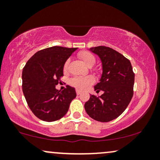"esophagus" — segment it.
<instances>
[{
	"label": "esophagus",
	"instance_id": "esophagus-1",
	"mask_svg": "<svg viewBox=\"0 0 160 160\" xmlns=\"http://www.w3.org/2000/svg\"><path fill=\"white\" fill-rule=\"evenodd\" d=\"M76 93H77V95H79L81 94V92H80V90H78V89H77V90H76Z\"/></svg>",
	"mask_w": 160,
	"mask_h": 160
}]
</instances>
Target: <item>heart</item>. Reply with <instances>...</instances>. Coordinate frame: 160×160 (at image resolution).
<instances>
[{
    "label": "heart",
    "instance_id": "b5f03b06",
    "mask_svg": "<svg viewBox=\"0 0 160 160\" xmlns=\"http://www.w3.org/2000/svg\"><path fill=\"white\" fill-rule=\"evenodd\" d=\"M79 57L88 67H92L96 62V58L95 56L88 51L79 53ZM69 65V60H67L64 64V71H67ZM95 79L92 76L86 77H74L71 78L69 81V84L78 90H86L89 86L95 83Z\"/></svg>",
    "mask_w": 160,
    "mask_h": 160
}]
</instances>
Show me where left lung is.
<instances>
[{"label":"left lung","mask_w":160,"mask_h":160,"mask_svg":"<svg viewBox=\"0 0 160 160\" xmlns=\"http://www.w3.org/2000/svg\"><path fill=\"white\" fill-rule=\"evenodd\" d=\"M90 50L101 58L103 71L95 90L104 93L101 96L91 95L84 108L93 120L109 122L122 114L131 102L135 74L129 60L114 49L99 46Z\"/></svg>","instance_id":"obj_1"}]
</instances>
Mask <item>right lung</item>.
Listing matches in <instances>:
<instances>
[{"instance_id":"obj_1","label":"right lung","mask_w":160,"mask_h":160,"mask_svg":"<svg viewBox=\"0 0 160 160\" xmlns=\"http://www.w3.org/2000/svg\"><path fill=\"white\" fill-rule=\"evenodd\" d=\"M76 49L49 47L37 52L25 64L22 76L23 94L31 111L40 120H60L76 98V91L71 86H66L62 91L56 89L63 77L64 64Z\"/></svg>"}]
</instances>
